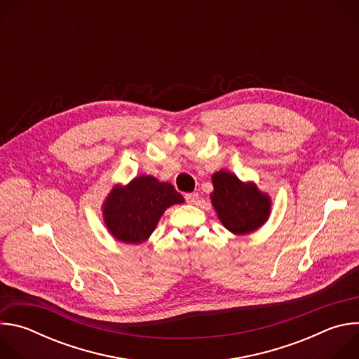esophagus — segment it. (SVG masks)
I'll list each match as a JSON object with an SVG mask.
<instances>
[{
	"label": "esophagus",
	"mask_w": 359,
	"mask_h": 359,
	"mask_svg": "<svg viewBox=\"0 0 359 359\" xmlns=\"http://www.w3.org/2000/svg\"><path fill=\"white\" fill-rule=\"evenodd\" d=\"M184 197H186V201H187V203L194 204V203L197 201V198H198V194H197V193H187Z\"/></svg>",
	"instance_id": "34e87169"
}]
</instances>
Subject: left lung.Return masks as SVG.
Masks as SVG:
<instances>
[{"mask_svg":"<svg viewBox=\"0 0 359 359\" xmlns=\"http://www.w3.org/2000/svg\"><path fill=\"white\" fill-rule=\"evenodd\" d=\"M212 182L215 187L210 194L213 209L230 233L250 234L269 220L271 197L254 182H243L227 170L213 173Z\"/></svg>","mask_w":359,"mask_h":359,"instance_id":"8db88e82","label":"left lung"}]
</instances>
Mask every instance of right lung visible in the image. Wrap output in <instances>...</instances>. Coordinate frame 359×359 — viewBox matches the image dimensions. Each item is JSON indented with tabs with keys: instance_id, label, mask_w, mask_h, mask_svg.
Listing matches in <instances>:
<instances>
[{
	"instance_id": "right-lung-1",
	"label": "right lung",
	"mask_w": 359,
	"mask_h": 359,
	"mask_svg": "<svg viewBox=\"0 0 359 359\" xmlns=\"http://www.w3.org/2000/svg\"><path fill=\"white\" fill-rule=\"evenodd\" d=\"M183 201L170 183L140 175L125 186L112 187L102 204V215L112 237L126 244H140L155 231L166 209Z\"/></svg>"
}]
</instances>
